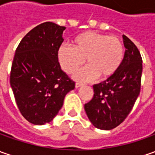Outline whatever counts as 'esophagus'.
Wrapping results in <instances>:
<instances>
[{
    "label": "esophagus",
    "mask_w": 155,
    "mask_h": 155,
    "mask_svg": "<svg viewBox=\"0 0 155 155\" xmlns=\"http://www.w3.org/2000/svg\"><path fill=\"white\" fill-rule=\"evenodd\" d=\"M83 85V84L82 83H79V82H77L76 83V84H75V86H76V88H78V87H80Z\"/></svg>",
    "instance_id": "obj_1"
}]
</instances>
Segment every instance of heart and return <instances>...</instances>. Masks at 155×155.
I'll return each mask as SVG.
<instances>
[{
  "label": "heart",
  "mask_w": 155,
  "mask_h": 155,
  "mask_svg": "<svg viewBox=\"0 0 155 155\" xmlns=\"http://www.w3.org/2000/svg\"><path fill=\"white\" fill-rule=\"evenodd\" d=\"M71 46H61L58 51V59L68 74L76 72L86 59L88 66L76 74L78 80H92L97 76L101 79L110 78L120 68L124 56L121 39L105 33H80L73 39Z\"/></svg>",
  "instance_id": "1"
}]
</instances>
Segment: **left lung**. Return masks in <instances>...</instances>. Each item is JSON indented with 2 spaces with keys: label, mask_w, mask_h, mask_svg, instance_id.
I'll list each match as a JSON object with an SVG mask.
<instances>
[{
  "label": "left lung",
  "mask_w": 155,
  "mask_h": 155,
  "mask_svg": "<svg viewBox=\"0 0 155 155\" xmlns=\"http://www.w3.org/2000/svg\"><path fill=\"white\" fill-rule=\"evenodd\" d=\"M122 38L126 51L120 68L107 80L93 85V97L84 104L90 121L99 129L120 125L140 94L142 58L136 45L127 36Z\"/></svg>",
  "instance_id": "left-lung-1"
}]
</instances>
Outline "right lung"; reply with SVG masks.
Segmentation results:
<instances>
[{"label":"right lung","instance_id":"add662e5","mask_svg":"<svg viewBox=\"0 0 155 155\" xmlns=\"http://www.w3.org/2000/svg\"><path fill=\"white\" fill-rule=\"evenodd\" d=\"M64 29L44 22L27 33L15 51L10 84L21 115L35 125L51 122L75 88L58 59Z\"/></svg>","mask_w":155,"mask_h":155}]
</instances>
